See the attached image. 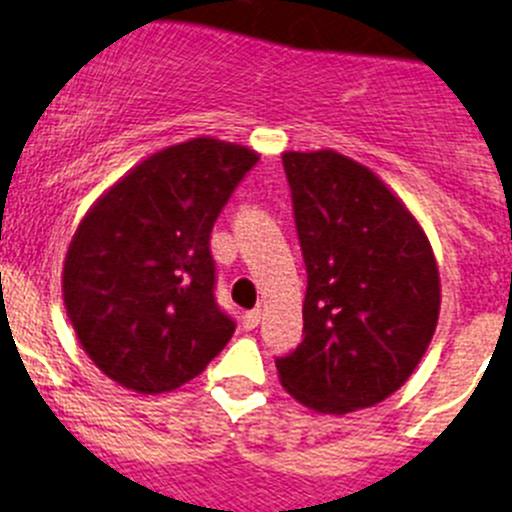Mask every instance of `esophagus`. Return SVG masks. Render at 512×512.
<instances>
[{
    "mask_svg": "<svg viewBox=\"0 0 512 512\" xmlns=\"http://www.w3.org/2000/svg\"><path fill=\"white\" fill-rule=\"evenodd\" d=\"M260 318H262V310H260V308L247 310V313L242 315V326H245L247 331H252V328L260 326Z\"/></svg>",
    "mask_w": 512,
    "mask_h": 512,
    "instance_id": "esophagus-1",
    "label": "esophagus"
}]
</instances>
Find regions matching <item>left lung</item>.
Returning <instances> with one entry per match:
<instances>
[{
    "label": "left lung",
    "mask_w": 512,
    "mask_h": 512,
    "mask_svg": "<svg viewBox=\"0 0 512 512\" xmlns=\"http://www.w3.org/2000/svg\"><path fill=\"white\" fill-rule=\"evenodd\" d=\"M308 288L303 341L275 361L318 414L374 407L414 374L439 318V270L422 224L348 156L285 151Z\"/></svg>",
    "instance_id": "left-lung-1"
}]
</instances>
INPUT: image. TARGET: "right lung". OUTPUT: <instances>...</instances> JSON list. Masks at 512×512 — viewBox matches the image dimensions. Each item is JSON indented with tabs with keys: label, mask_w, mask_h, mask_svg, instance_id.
I'll list each match as a JSON object with an SVG mask.
<instances>
[{
	"label": "right lung",
	"mask_w": 512,
	"mask_h": 512,
	"mask_svg": "<svg viewBox=\"0 0 512 512\" xmlns=\"http://www.w3.org/2000/svg\"><path fill=\"white\" fill-rule=\"evenodd\" d=\"M260 154L202 136L161 148L95 199L70 240L62 300L108 379L164 394L202 374L234 321L214 300L209 232Z\"/></svg>",
	"instance_id": "1"
}]
</instances>
